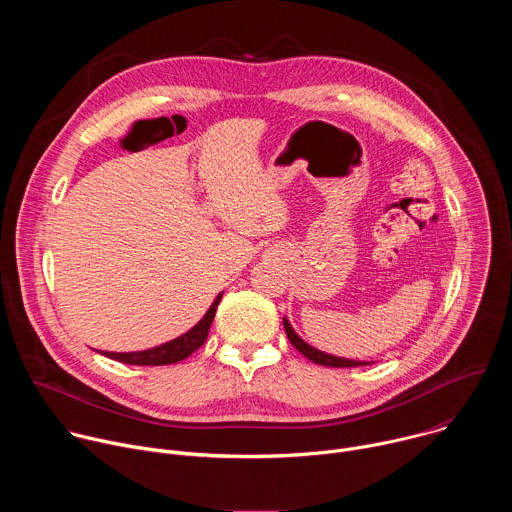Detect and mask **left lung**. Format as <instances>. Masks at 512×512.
I'll return each mask as SVG.
<instances>
[{
  "label": "left lung",
  "mask_w": 512,
  "mask_h": 512,
  "mask_svg": "<svg viewBox=\"0 0 512 512\" xmlns=\"http://www.w3.org/2000/svg\"><path fill=\"white\" fill-rule=\"evenodd\" d=\"M283 328H285V334L289 338V342L294 344L306 358H310L312 362L316 364H322V367H334V369H348V367H364V364H373L369 360H352V358H344V356H334V354H328L324 350H318L314 348L312 344H308L296 330L294 326L289 324V320L283 316Z\"/></svg>",
  "instance_id": "1"
}]
</instances>
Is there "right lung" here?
<instances>
[{
  "label": "right lung",
  "instance_id": "add662e5",
  "mask_svg": "<svg viewBox=\"0 0 512 512\" xmlns=\"http://www.w3.org/2000/svg\"><path fill=\"white\" fill-rule=\"evenodd\" d=\"M221 298H223V291L214 298V302L210 304L206 314L188 332L180 334L174 340H168V342H164L160 346H154V348H148V350H135V352H105V350H99V352L105 354L107 358H113V360H119V362H125V364H137V367H164V364L180 362L204 344V340L208 336V330H210V324L214 320L216 308H218V304H221Z\"/></svg>",
  "mask_w": 512,
  "mask_h": 512
}]
</instances>
